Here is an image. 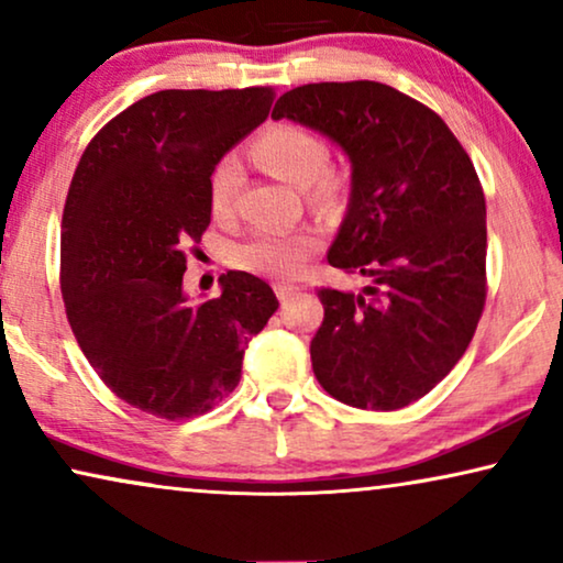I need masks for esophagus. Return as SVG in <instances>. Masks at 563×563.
I'll return each mask as SVG.
<instances>
[{"label":"esophagus","instance_id":"esophagus-1","mask_svg":"<svg viewBox=\"0 0 563 563\" xmlns=\"http://www.w3.org/2000/svg\"><path fill=\"white\" fill-rule=\"evenodd\" d=\"M299 291H302V289L295 287V284H276V297H279L282 305L291 302V299H295Z\"/></svg>","mask_w":563,"mask_h":563}]
</instances>
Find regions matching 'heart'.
Masks as SVG:
<instances>
[{
  "label": "heart",
  "instance_id": "1",
  "mask_svg": "<svg viewBox=\"0 0 563 563\" xmlns=\"http://www.w3.org/2000/svg\"><path fill=\"white\" fill-rule=\"evenodd\" d=\"M253 156L276 179L295 189H310L314 202L335 199L341 181L328 172V145L312 130L289 125H274L264 130L253 145ZM241 161L222 156L210 174V210L214 218H228L235 207L241 189ZM318 235L310 230L284 233V230H261L230 249V264L243 272L268 276V279H291L302 272L307 258L318 249Z\"/></svg>",
  "mask_w": 563,
  "mask_h": 563
}]
</instances>
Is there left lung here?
<instances>
[{
  "label": "left lung",
  "mask_w": 563,
  "mask_h": 563,
  "mask_svg": "<svg viewBox=\"0 0 563 563\" xmlns=\"http://www.w3.org/2000/svg\"><path fill=\"white\" fill-rule=\"evenodd\" d=\"M274 120L318 130L351 161V199L328 264L368 287L318 291L325 318L310 343L330 397L399 410L464 356L487 299V205L449 125L379 81L305 84Z\"/></svg>",
  "instance_id": "obj_1"
}]
</instances>
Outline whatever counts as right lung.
Instances as JSON below:
<instances>
[{"label": "right lung", "mask_w": 563, "mask_h": 563, "mask_svg": "<svg viewBox=\"0 0 563 563\" xmlns=\"http://www.w3.org/2000/svg\"><path fill=\"white\" fill-rule=\"evenodd\" d=\"M274 89H164L112 118L84 151L60 222V295L91 368L164 420L205 415L241 382L245 345L279 307L228 272L189 305L187 251L210 225V174L268 118Z\"/></svg>", "instance_id": "obj_1"}]
</instances>
